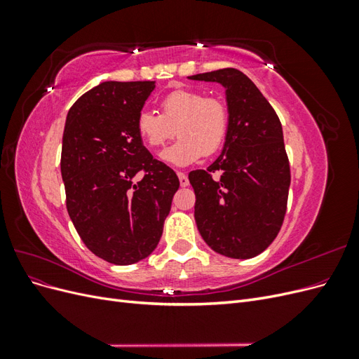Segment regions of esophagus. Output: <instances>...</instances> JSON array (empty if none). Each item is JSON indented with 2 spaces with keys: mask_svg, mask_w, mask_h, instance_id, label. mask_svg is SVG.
Here are the masks:
<instances>
[{
  "mask_svg": "<svg viewBox=\"0 0 359 359\" xmlns=\"http://www.w3.org/2000/svg\"><path fill=\"white\" fill-rule=\"evenodd\" d=\"M178 178H180V184H181V187H187V186H189V178H187L186 173L178 172Z\"/></svg>",
  "mask_w": 359,
  "mask_h": 359,
  "instance_id": "1",
  "label": "esophagus"
}]
</instances>
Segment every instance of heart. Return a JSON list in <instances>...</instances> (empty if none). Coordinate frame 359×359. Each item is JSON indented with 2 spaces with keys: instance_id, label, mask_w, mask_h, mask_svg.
I'll list each match as a JSON object with an SVG mask.
<instances>
[{
  "instance_id": "b5f03b06",
  "label": "heart",
  "mask_w": 359,
  "mask_h": 359,
  "mask_svg": "<svg viewBox=\"0 0 359 359\" xmlns=\"http://www.w3.org/2000/svg\"><path fill=\"white\" fill-rule=\"evenodd\" d=\"M160 111L161 115L139 112L136 132L153 149L165 147L178 135V142L161 154V158L173 166H187L202 156L215 154L229 133V109L219 97L175 90L160 100Z\"/></svg>"
}]
</instances>
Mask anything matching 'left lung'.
Listing matches in <instances>:
<instances>
[{"label": "left lung", "mask_w": 359, "mask_h": 359, "mask_svg": "<svg viewBox=\"0 0 359 359\" xmlns=\"http://www.w3.org/2000/svg\"><path fill=\"white\" fill-rule=\"evenodd\" d=\"M189 79L222 83L229 109L222 154L206 170L189 173L196 194L194 220L215 253L255 257L276 240L286 214L290 168L283 128L273 106L243 72L220 69Z\"/></svg>", "instance_id": "left-lung-1"}]
</instances>
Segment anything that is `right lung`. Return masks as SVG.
Here are the masks:
<instances>
[{
  "mask_svg": "<svg viewBox=\"0 0 359 359\" xmlns=\"http://www.w3.org/2000/svg\"><path fill=\"white\" fill-rule=\"evenodd\" d=\"M153 81L102 82L70 107L61 177L70 219L91 252L132 265L157 247L180 180L144 147L136 118ZM144 172L136 183L135 173Z\"/></svg>",
  "mask_w": 359,
  "mask_h": 359,
  "instance_id": "add662e5",
  "label": "right lung"
}]
</instances>
